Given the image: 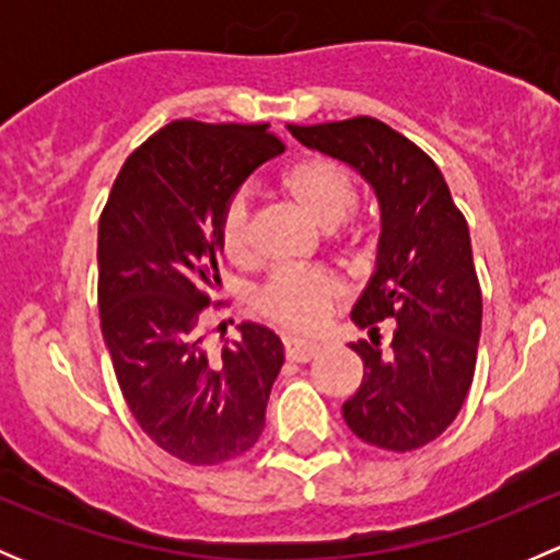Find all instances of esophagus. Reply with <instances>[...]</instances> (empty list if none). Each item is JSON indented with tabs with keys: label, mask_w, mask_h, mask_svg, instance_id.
<instances>
[{
	"label": "esophagus",
	"mask_w": 560,
	"mask_h": 560,
	"mask_svg": "<svg viewBox=\"0 0 560 560\" xmlns=\"http://www.w3.org/2000/svg\"><path fill=\"white\" fill-rule=\"evenodd\" d=\"M284 352H287V360H292V363H308V360H314L316 354L322 352V347L314 341H303V338L287 336Z\"/></svg>",
	"instance_id": "obj_1"
}]
</instances>
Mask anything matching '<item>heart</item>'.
I'll return each mask as SVG.
<instances>
[{
	"mask_svg": "<svg viewBox=\"0 0 560 560\" xmlns=\"http://www.w3.org/2000/svg\"><path fill=\"white\" fill-rule=\"evenodd\" d=\"M284 195L325 230L341 228L358 206V180L347 165L330 156H306L287 167ZM219 246L224 257L246 265L254 257L248 233V200L235 195L219 222ZM341 281L322 270H279L254 292V308L290 330H316L341 298Z\"/></svg>",
	"mask_w": 560,
	"mask_h": 560,
	"instance_id": "obj_1",
	"label": "heart"
}]
</instances>
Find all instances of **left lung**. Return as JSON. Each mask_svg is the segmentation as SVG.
<instances>
[{"label":"left lung","instance_id":"1","mask_svg":"<svg viewBox=\"0 0 560 560\" xmlns=\"http://www.w3.org/2000/svg\"><path fill=\"white\" fill-rule=\"evenodd\" d=\"M287 129L354 167L382 211L376 270L352 308L354 325L369 330V341L349 343L365 371L358 393L343 400V420L371 447H425L457 417L477 365L482 292L466 219L436 162L380 118ZM385 318L396 322L382 345Z\"/></svg>","mask_w":560,"mask_h":560}]
</instances>
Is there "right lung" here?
Wrapping results in <instances>:
<instances>
[{"instance_id": "obj_1", "label": "right lung", "mask_w": 560, "mask_h": 560, "mask_svg": "<svg viewBox=\"0 0 560 560\" xmlns=\"http://www.w3.org/2000/svg\"><path fill=\"white\" fill-rule=\"evenodd\" d=\"M281 151L268 124L171 121L127 156L100 217V325L118 387L145 436L191 466L257 444L284 365L281 338L254 322L217 358L202 347L224 208Z\"/></svg>"}]
</instances>
